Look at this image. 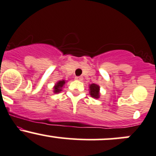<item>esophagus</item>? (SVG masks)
Here are the masks:
<instances>
[{
	"instance_id": "34e87169",
	"label": "esophagus",
	"mask_w": 156,
	"mask_h": 156,
	"mask_svg": "<svg viewBox=\"0 0 156 156\" xmlns=\"http://www.w3.org/2000/svg\"><path fill=\"white\" fill-rule=\"evenodd\" d=\"M75 79L77 80V81H81L83 80V77L82 76H78V77H75Z\"/></svg>"
}]
</instances>
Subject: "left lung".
<instances>
[{"mask_svg":"<svg viewBox=\"0 0 156 156\" xmlns=\"http://www.w3.org/2000/svg\"><path fill=\"white\" fill-rule=\"evenodd\" d=\"M89 93L91 97L98 99L100 97V87L96 83H91L89 85Z\"/></svg>","mask_w":156,"mask_h":156,"instance_id":"left-lung-1","label":"left lung"}]
</instances>
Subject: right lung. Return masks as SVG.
<instances>
[{"instance_id": "1", "label": "right lung", "mask_w": 156, "mask_h": 156, "mask_svg": "<svg viewBox=\"0 0 156 156\" xmlns=\"http://www.w3.org/2000/svg\"><path fill=\"white\" fill-rule=\"evenodd\" d=\"M66 82V80H61V81H57L53 87L54 93H59L63 90V88L64 87Z\"/></svg>"}]
</instances>
